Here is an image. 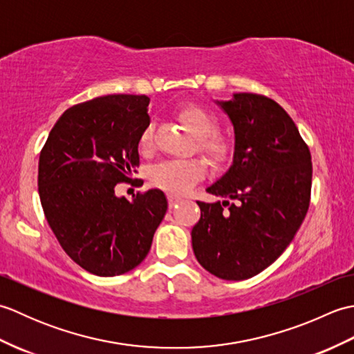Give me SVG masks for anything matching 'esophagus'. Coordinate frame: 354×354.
<instances>
[{
  "label": "esophagus",
  "instance_id": "34e87169",
  "mask_svg": "<svg viewBox=\"0 0 354 354\" xmlns=\"http://www.w3.org/2000/svg\"><path fill=\"white\" fill-rule=\"evenodd\" d=\"M178 204H181V198H176V196H173V194H170V196H169V207L175 208V207H178Z\"/></svg>",
  "mask_w": 354,
  "mask_h": 354
}]
</instances>
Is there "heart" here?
<instances>
[{"mask_svg":"<svg viewBox=\"0 0 354 354\" xmlns=\"http://www.w3.org/2000/svg\"><path fill=\"white\" fill-rule=\"evenodd\" d=\"M183 124L196 137V149L216 169L227 167L234 160L236 145L228 135L216 132L217 118L199 104H187L178 112ZM153 145V124L149 123L141 132L140 146ZM205 175V165L199 160H170L153 165L149 171L150 183L161 190L183 194Z\"/></svg>","mask_w":354,"mask_h":354,"instance_id":"heart-1","label":"heart"}]
</instances>
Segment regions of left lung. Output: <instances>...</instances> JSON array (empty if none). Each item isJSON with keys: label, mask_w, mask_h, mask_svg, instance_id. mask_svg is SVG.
Instances as JSON below:
<instances>
[{"label": "left lung", "mask_w": 354, "mask_h": 354, "mask_svg": "<svg viewBox=\"0 0 354 354\" xmlns=\"http://www.w3.org/2000/svg\"><path fill=\"white\" fill-rule=\"evenodd\" d=\"M222 108L234 124V162L199 202L192 230L201 266L222 280H246L280 257L310 205L312 156L295 123L265 95L234 94Z\"/></svg>", "instance_id": "left-lung-1"}]
</instances>
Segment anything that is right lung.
Listing matches in <instances>:
<instances>
[{
	"label": "right lung",
	"instance_id": "right-lung-1",
	"mask_svg": "<svg viewBox=\"0 0 354 354\" xmlns=\"http://www.w3.org/2000/svg\"><path fill=\"white\" fill-rule=\"evenodd\" d=\"M149 102L147 95L114 94L79 103L57 120L41 150L45 219L68 257L94 275L137 268L167 212L161 190L138 192L132 201L114 190L137 173Z\"/></svg>",
	"mask_w": 354,
	"mask_h": 354
}]
</instances>
